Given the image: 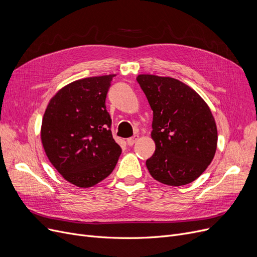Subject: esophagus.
Masks as SVG:
<instances>
[{"instance_id":"34e87169","label":"esophagus","mask_w":257,"mask_h":257,"mask_svg":"<svg viewBox=\"0 0 257 257\" xmlns=\"http://www.w3.org/2000/svg\"><path fill=\"white\" fill-rule=\"evenodd\" d=\"M138 139H139V136H138V135H134L133 137H131V138H128V139L126 140V143H127L130 146H132Z\"/></svg>"}]
</instances>
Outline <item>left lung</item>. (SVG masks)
I'll list each match as a JSON object with an SVG mask.
<instances>
[{"mask_svg": "<svg viewBox=\"0 0 257 257\" xmlns=\"http://www.w3.org/2000/svg\"><path fill=\"white\" fill-rule=\"evenodd\" d=\"M137 81L153 109L154 155L146 160L151 176L169 186L198 179L211 163L217 130L209 106L184 82L140 74Z\"/></svg>", "mask_w": 257, "mask_h": 257, "instance_id": "left-lung-1", "label": "left lung"}]
</instances>
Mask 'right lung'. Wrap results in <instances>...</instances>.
Instances as JSON below:
<instances>
[{
	"label": "right lung",
	"mask_w": 257,
	"mask_h": 257,
	"mask_svg": "<svg viewBox=\"0 0 257 257\" xmlns=\"http://www.w3.org/2000/svg\"><path fill=\"white\" fill-rule=\"evenodd\" d=\"M114 76L67 84L49 101L43 117L41 139L49 161L77 187H92L108 177L121 154L105 106Z\"/></svg>",
	"instance_id": "right-lung-1"
}]
</instances>
